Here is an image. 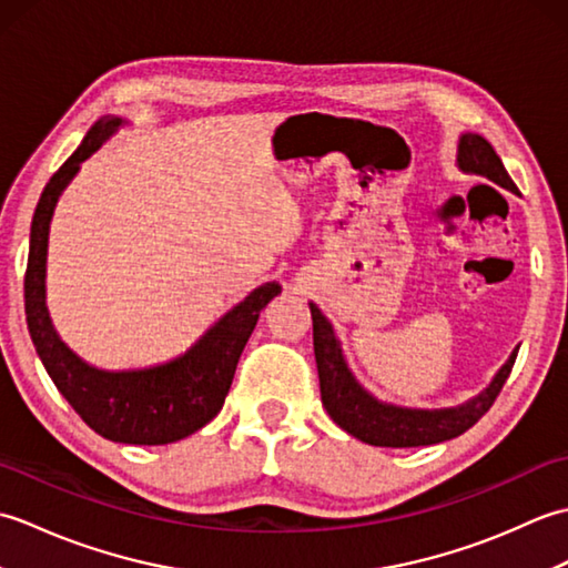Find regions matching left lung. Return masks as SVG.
<instances>
[{"mask_svg":"<svg viewBox=\"0 0 568 568\" xmlns=\"http://www.w3.org/2000/svg\"><path fill=\"white\" fill-rule=\"evenodd\" d=\"M456 161L464 173L484 175L496 185L517 192V185L513 183L508 171H505L498 153L493 151V146L484 136L464 134L458 139ZM310 312L322 405L344 432L373 446L405 449V446L439 444L464 434L488 413L493 403H496V397L503 390L505 381H508L517 358L515 348L508 364L496 373V378H493L488 388L476 395L474 400H468L466 405L444 409L397 407L376 400V397L361 388L356 378L352 376V371L346 366L339 339H336L327 317L322 315L315 303H310Z\"/></svg>","mask_w":568,"mask_h":568,"instance_id":"8db88e82","label":"left lung"}]
</instances>
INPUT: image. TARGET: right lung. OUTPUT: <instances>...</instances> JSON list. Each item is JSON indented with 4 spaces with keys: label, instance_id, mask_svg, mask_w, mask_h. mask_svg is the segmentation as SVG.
<instances>
[{
    "label": "right lung",
    "instance_id": "add662e5",
    "mask_svg": "<svg viewBox=\"0 0 568 568\" xmlns=\"http://www.w3.org/2000/svg\"><path fill=\"white\" fill-rule=\"evenodd\" d=\"M119 124L122 119L116 116L100 119L43 187L31 222L23 305L36 354L84 425L104 439L122 444H171L190 437L220 413L232 388L239 356L256 327L261 310L281 293V285L265 283L256 287L244 303L214 322V327L187 354L163 366L100 371L72 354L60 342L45 307L48 226L60 192L75 178L80 163L88 161Z\"/></svg>",
    "mask_w": 568,
    "mask_h": 568
}]
</instances>
